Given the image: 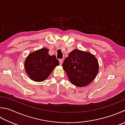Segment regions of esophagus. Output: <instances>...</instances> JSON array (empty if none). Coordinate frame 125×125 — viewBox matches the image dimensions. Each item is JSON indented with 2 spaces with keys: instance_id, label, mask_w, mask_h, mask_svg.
I'll list each match as a JSON object with an SVG mask.
<instances>
[{
  "instance_id": "34e87169",
  "label": "esophagus",
  "mask_w": 125,
  "mask_h": 125,
  "mask_svg": "<svg viewBox=\"0 0 125 125\" xmlns=\"http://www.w3.org/2000/svg\"><path fill=\"white\" fill-rule=\"evenodd\" d=\"M59 62H60V65H62V62H63V59H59Z\"/></svg>"
}]
</instances>
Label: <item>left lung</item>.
Here are the masks:
<instances>
[{"label":"left lung","mask_w":125,"mask_h":125,"mask_svg":"<svg viewBox=\"0 0 125 125\" xmlns=\"http://www.w3.org/2000/svg\"><path fill=\"white\" fill-rule=\"evenodd\" d=\"M62 67L71 83L78 87H84L95 79L99 65L93 54L75 49L65 58Z\"/></svg>","instance_id":"left-lung-1"}]
</instances>
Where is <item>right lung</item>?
I'll use <instances>...</instances> for the list:
<instances>
[{
    "label": "right lung",
    "mask_w": 125,
    "mask_h": 125,
    "mask_svg": "<svg viewBox=\"0 0 125 125\" xmlns=\"http://www.w3.org/2000/svg\"><path fill=\"white\" fill-rule=\"evenodd\" d=\"M47 48H42L30 53L24 62L25 70L30 79L35 82L46 79L59 65L55 55H50Z\"/></svg>",
    "instance_id": "obj_1"
}]
</instances>
